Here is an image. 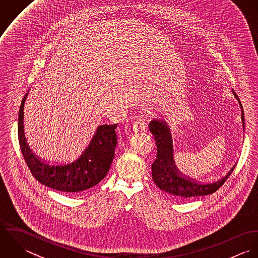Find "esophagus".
I'll return each instance as SVG.
<instances>
[{
	"label": "esophagus",
	"instance_id": "obj_1",
	"mask_svg": "<svg viewBox=\"0 0 258 258\" xmlns=\"http://www.w3.org/2000/svg\"><path fill=\"white\" fill-rule=\"evenodd\" d=\"M145 127H146V121H145V119L142 118V117L138 118V119L134 122V124H133V129H134L135 131H143V130L145 129Z\"/></svg>",
	"mask_w": 258,
	"mask_h": 258
}]
</instances>
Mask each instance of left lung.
I'll return each mask as SVG.
<instances>
[{
  "label": "left lung",
  "instance_id": "1",
  "mask_svg": "<svg viewBox=\"0 0 258 258\" xmlns=\"http://www.w3.org/2000/svg\"><path fill=\"white\" fill-rule=\"evenodd\" d=\"M233 95L237 99L240 109L241 119L244 129V113L241 102L235 92ZM150 132L154 135L157 145V157L152 164V177L154 183L162 190L170 194L177 200H189L198 197L211 195L219 189L227 178L231 175L235 165L231 170L219 181L214 183H200L192 179L186 178L175 166L174 150L172 146V137L166 121L153 119L149 124Z\"/></svg>",
  "mask_w": 258,
  "mask_h": 258
}]
</instances>
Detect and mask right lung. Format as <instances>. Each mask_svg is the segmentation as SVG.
Wrapping results in <instances>:
<instances>
[{"mask_svg":"<svg viewBox=\"0 0 258 258\" xmlns=\"http://www.w3.org/2000/svg\"><path fill=\"white\" fill-rule=\"evenodd\" d=\"M29 92L23 98L18 119V135L24 159L40 184L64 192H80L101 182L110 169L117 145V124L100 125L89 145L73 162L46 163L29 147L24 133V106Z\"/></svg>","mask_w":258,"mask_h":258,"instance_id":"1","label":"right lung"}]
</instances>
